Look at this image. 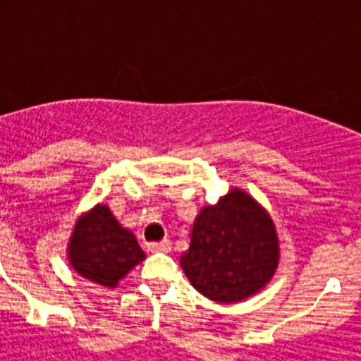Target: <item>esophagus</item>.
I'll return each mask as SVG.
<instances>
[{"label":"esophagus","mask_w":361,"mask_h":361,"mask_svg":"<svg viewBox=\"0 0 361 361\" xmlns=\"http://www.w3.org/2000/svg\"><path fill=\"white\" fill-rule=\"evenodd\" d=\"M148 251H170L171 250V242L168 240V238H164V240L161 242H148Z\"/></svg>","instance_id":"obj_1"}]
</instances>
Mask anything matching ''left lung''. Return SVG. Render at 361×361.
I'll list each match as a JSON object with an SVG mask.
<instances>
[{
  "label": "left lung",
  "instance_id": "obj_1",
  "mask_svg": "<svg viewBox=\"0 0 361 361\" xmlns=\"http://www.w3.org/2000/svg\"><path fill=\"white\" fill-rule=\"evenodd\" d=\"M279 240L271 216L247 193L231 190L197 215L180 267L209 300L238 302L271 280Z\"/></svg>",
  "mask_w": 361,
  "mask_h": 361
}]
</instances>
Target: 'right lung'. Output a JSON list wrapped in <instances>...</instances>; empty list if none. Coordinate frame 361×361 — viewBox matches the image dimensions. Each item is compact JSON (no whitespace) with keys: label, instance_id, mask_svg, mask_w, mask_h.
Listing matches in <instances>:
<instances>
[{"label":"right lung","instance_id":"add662e5","mask_svg":"<svg viewBox=\"0 0 361 361\" xmlns=\"http://www.w3.org/2000/svg\"><path fill=\"white\" fill-rule=\"evenodd\" d=\"M70 264L79 275L114 288L145 258L133 233L124 229L106 206H97L73 229L68 247Z\"/></svg>","mask_w":361,"mask_h":361}]
</instances>
